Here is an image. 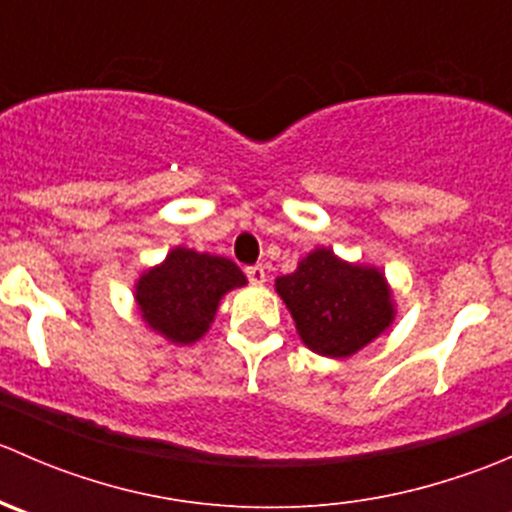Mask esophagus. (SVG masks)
Here are the masks:
<instances>
[{"mask_svg":"<svg viewBox=\"0 0 512 512\" xmlns=\"http://www.w3.org/2000/svg\"><path fill=\"white\" fill-rule=\"evenodd\" d=\"M245 275L252 285H262V282H265V267L250 265V267H245Z\"/></svg>","mask_w":512,"mask_h":512,"instance_id":"1","label":"esophagus"}]
</instances>
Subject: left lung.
<instances>
[{
    "label": "left lung",
    "mask_w": 512,
    "mask_h": 512,
    "mask_svg": "<svg viewBox=\"0 0 512 512\" xmlns=\"http://www.w3.org/2000/svg\"><path fill=\"white\" fill-rule=\"evenodd\" d=\"M302 342L322 356H352L391 324V294L384 275L347 265L322 247L277 280Z\"/></svg>",
    "instance_id": "left-lung-1"
}]
</instances>
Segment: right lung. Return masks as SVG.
Returning a JSON list of instances; mask_svg holds the SVG:
<instances>
[{"instance_id": "1", "label": "right lung", "mask_w": 512, "mask_h": 512, "mask_svg": "<svg viewBox=\"0 0 512 512\" xmlns=\"http://www.w3.org/2000/svg\"><path fill=\"white\" fill-rule=\"evenodd\" d=\"M245 282L232 260L175 247L163 265L138 280L136 302L151 329L190 344L208 332L220 297Z\"/></svg>"}]
</instances>
